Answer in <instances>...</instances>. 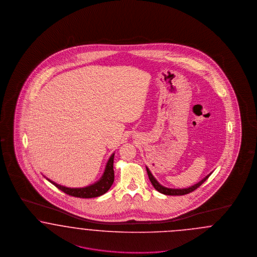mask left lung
Wrapping results in <instances>:
<instances>
[{
    "mask_svg": "<svg viewBox=\"0 0 257 257\" xmlns=\"http://www.w3.org/2000/svg\"><path fill=\"white\" fill-rule=\"evenodd\" d=\"M146 169H147V173H148L149 179L151 180L153 186H154L158 192H160V193H162V194H164V195H168V196H182V195L189 194L191 192L195 191L197 188H199L201 184H202L206 179H208L209 176L211 175V174L207 175L204 179H201V181H199L198 183H196L195 185L191 186L189 188H184V189H173V188H167V187L162 186V185L157 181V179L154 178V176L152 175V173H151V171L149 170V168L146 167Z\"/></svg>",
    "mask_w": 257,
    "mask_h": 257,
    "instance_id": "8db88e82",
    "label": "left lung"
}]
</instances>
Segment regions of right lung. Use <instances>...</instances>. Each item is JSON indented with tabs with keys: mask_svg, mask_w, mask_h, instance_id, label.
<instances>
[{
	"mask_svg": "<svg viewBox=\"0 0 257 257\" xmlns=\"http://www.w3.org/2000/svg\"><path fill=\"white\" fill-rule=\"evenodd\" d=\"M113 161H114V154L109 157L104 173L99 181L95 182L94 184L83 187V188H69L62 185H59L56 182L52 181L51 179H47L52 184H54L56 188H58L64 193H66L69 196L82 198V199H90V198H96L100 197L106 193L109 188L111 187L114 181V170H113Z\"/></svg>",
	"mask_w": 257,
	"mask_h": 257,
	"instance_id": "1",
	"label": "right lung"
}]
</instances>
